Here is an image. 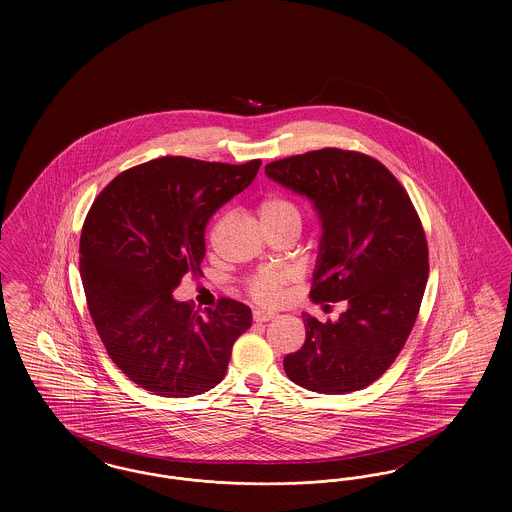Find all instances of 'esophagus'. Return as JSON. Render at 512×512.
<instances>
[{"label": "esophagus", "mask_w": 512, "mask_h": 512, "mask_svg": "<svg viewBox=\"0 0 512 512\" xmlns=\"http://www.w3.org/2000/svg\"><path fill=\"white\" fill-rule=\"evenodd\" d=\"M276 317H278V313L267 311V309H257V311L253 313V318H255L257 322H268V320H272V318Z\"/></svg>", "instance_id": "34e87169"}]
</instances>
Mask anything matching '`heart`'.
Returning <instances> with one entry per match:
<instances>
[{
  "instance_id": "1",
  "label": "heart",
  "mask_w": 512,
  "mask_h": 512,
  "mask_svg": "<svg viewBox=\"0 0 512 512\" xmlns=\"http://www.w3.org/2000/svg\"><path fill=\"white\" fill-rule=\"evenodd\" d=\"M259 217L265 226H276V224H301V213L297 205L282 195H268L259 203ZM286 282V274L278 270H265L257 274L249 282V292L261 301L270 303L276 299L280 288Z\"/></svg>"
}]
</instances>
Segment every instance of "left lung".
Segmentation results:
<instances>
[{"instance_id": "1", "label": "left lung", "mask_w": 512, "mask_h": 512, "mask_svg": "<svg viewBox=\"0 0 512 512\" xmlns=\"http://www.w3.org/2000/svg\"><path fill=\"white\" fill-rule=\"evenodd\" d=\"M265 174L317 213L309 297L347 303L336 322L303 313L305 343L284 357V370L305 390H363L395 361L422 303L428 247L413 203L380 161L336 147L268 163Z\"/></svg>"}]
</instances>
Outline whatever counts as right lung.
Segmentation results:
<instances>
[{"label":"right lung","mask_w":512,"mask_h":512,"mask_svg":"<svg viewBox=\"0 0 512 512\" xmlns=\"http://www.w3.org/2000/svg\"><path fill=\"white\" fill-rule=\"evenodd\" d=\"M245 165L159 157L121 172L94 201L80 236V276L109 357L138 386L192 397L226 374L251 309L222 297L194 311L172 292L201 272L205 226L253 182Z\"/></svg>","instance_id":"obj_1"}]
</instances>
